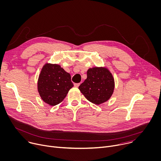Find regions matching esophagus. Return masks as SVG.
I'll return each mask as SVG.
<instances>
[{"instance_id":"obj_1","label":"esophagus","mask_w":161,"mask_h":161,"mask_svg":"<svg viewBox=\"0 0 161 161\" xmlns=\"http://www.w3.org/2000/svg\"><path fill=\"white\" fill-rule=\"evenodd\" d=\"M80 83H75V84H74V85H75V87H78V86H80Z\"/></svg>"}]
</instances>
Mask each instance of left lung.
Segmentation results:
<instances>
[{"label": "left lung", "mask_w": 161, "mask_h": 161, "mask_svg": "<svg viewBox=\"0 0 161 161\" xmlns=\"http://www.w3.org/2000/svg\"><path fill=\"white\" fill-rule=\"evenodd\" d=\"M87 78L79 89L90 102L100 104L108 100L114 88L112 74L105 68H93L87 71Z\"/></svg>", "instance_id": "1"}]
</instances>
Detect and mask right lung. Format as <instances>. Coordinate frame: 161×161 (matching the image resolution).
<instances>
[{
	"label": "right lung",
	"mask_w": 161,
	"mask_h": 161,
	"mask_svg": "<svg viewBox=\"0 0 161 161\" xmlns=\"http://www.w3.org/2000/svg\"><path fill=\"white\" fill-rule=\"evenodd\" d=\"M71 75L58 64H46L38 81V90L42 100L50 105L61 102L73 86Z\"/></svg>",
	"instance_id": "add662e5"
}]
</instances>
